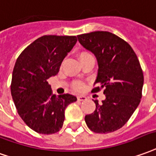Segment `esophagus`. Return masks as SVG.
<instances>
[{
	"mask_svg": "<svg viewBox=\"0 0 156 156\" xmlns=\"http://www.w3.org/2000/svg\"><path fill=\"white\" fill-rule=\"evenodd\" d=\"M77 98H78V101H85L86 99H87V98H86V97L84 96V95H78V96L77 97Z\"/></svg>",
	"mask_w": 156,
	"mask_h": 156,
	"instance_id": "esophagus-1",
	"label": "esophagus"
}]
</instances>
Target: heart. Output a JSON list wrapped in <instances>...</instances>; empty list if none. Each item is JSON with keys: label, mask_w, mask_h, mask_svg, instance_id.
I'll return each instance as SVG.
<instances>
[{"label": "heart", "mask_w": 156, "mask_h": 156, "mask_svg": "<svg viewBox=\"0 0 156 156\" xmlns=\"http://www.w3.org/2000/svg\"><path fill=\"white\" fill-rule=\"evenodd\" d=\"M91 54L90 53H89L88 51H82L79 53V60L83 59V58H84V57H86V56H89V55H90ZM73 89H75V90H78V91H79V90H82V89H83V87H84V84L82 83V82H75V83H73Z\"/></svg>", "instance_id": "1"}]
</instances>
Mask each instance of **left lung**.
<instances>
[{
	"label": "left lung",
	"mask_w": 156,
	"mask_h": 156,
	"mask_svg": "<svg viewBox=\"0 0 156 156\" xmlns=\"http://www.w3.org/2000/svg\"><path fill=\"white\" fill-rule=\"evenodd\" d=\"M79 43L93 52L98 62V75L93 92L104 88L105 100L94 101L95 111L85 116L91 131L108 133L124 126L140 103L144 74L130 44L107 31L78 35Z\"/></svg>",
	"instance_id": "8db88e82"
}]
</instances>
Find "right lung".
I'll list each match as a JSON object with an SVG mask.
<instances>
[{
	"label": "right lung",
	"mask_w": 156,
	"mask_h": 156,
	"mask_svg": "<svg viewBox=\"0 0 156 156\" xmlns=\"http://www.w3.org/2000/svg\"><path fill=\"white\" fill-rule=\"evenodd\" d=\"M77 40L76 36L44 35L25 48L16 61L11 83L12 100L23 121L38 133L60 131L65 109L77 101L70 94L55 96L47 81L58 73Z\"/></svg>",
	"instance_id": "right-lung-1"
}]
</instances>
